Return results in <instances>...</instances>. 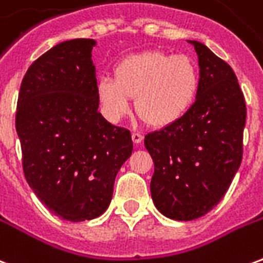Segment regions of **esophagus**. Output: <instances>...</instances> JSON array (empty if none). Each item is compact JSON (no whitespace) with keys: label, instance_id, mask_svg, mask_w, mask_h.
Segmentation results:
<instances>
[{"label":"esophagus","instance_id":"obj_1","mask_svg":"<svg viewBox=\"0 0 263 263\" xmlns=\"http://www.w3.org/2000/svg\"><path fill=\"white\" fill-rule=\"evenodd\" d=\"M143 139V135L141 132H132V141L135 143H141Z\"/></svg>","mask_w":263,"mask_h":263}]
</instances>
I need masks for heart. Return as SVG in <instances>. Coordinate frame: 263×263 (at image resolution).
I'll use <instances>...</instances> for the list:
<instances>
[{
  "mask_svg": "<svg viewBox=\"0 0 263 263\" xmlns=\"http://www.w3.org/2000/svg\"><path fill=\"white\" fill-rule=\"evenodd\" d=\"M200 88L198 69L186 54L146 50L129 54L114 67L112 77L97 83L98 100L109 120L118 121L131 109L155 128L180 121L193 107Z\"/></svg>",
  "mask_w": 263,
  "mask_h": 263,
  "instance_id": "obj_1",
  "label": "heart"
}]
</instances>
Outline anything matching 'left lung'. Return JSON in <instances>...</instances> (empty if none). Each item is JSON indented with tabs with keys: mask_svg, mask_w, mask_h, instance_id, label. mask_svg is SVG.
<instances>
[{
	"mask_svg": "<svg viewBox=\"0 0 263 263\" xmlns=\"http://www.w3.org/2000/svg\"><path fill=\"white\" fill-rule=\"evenodd\" d=\"M198 56L200 88L182 120L145 137L155 172L151 194L172 220L203 217L220 203L242 160L247 105L237 76L205 45Z\"/></svg>",
	"mask_w": 263,
	"mask_h": 263,
	"instance_id": "left-lung-1",
	"label": "left lung"
}]
</instances>
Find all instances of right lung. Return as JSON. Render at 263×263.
Listing matches in <instances>:
<instances>
[{"label": "right lung", "instance_id": "obj_1", "mask_svg": "<svg viewBox=\"0 0 263 263\" xmlns=\"http://www.w3.org/2000/svg\"><path fill=\"white\" fill-rule=\"evenodd\" d=\"M94 45L66 41L37 58L24 76L15 115L26 182L54 215L73 222L107 210L132 154L131 132L97 111Z\"/></svg>", "mask_w": 263, "mask_h": 263}]
</instances>
